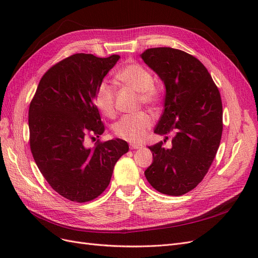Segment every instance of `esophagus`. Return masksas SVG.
<instances>
[{
    "mask_svg": "<svg viewBox=\"0 0 258 258\" xmlns=\"http://www.w3.org/2000/svg\"><path fill=\"white\" fill-rule=\"evenodd\" d=\"M142 144H139V143H131L130 144V148L131 150H139V148H142Z\"/></svg>",
    "mask_w": 258,
    "mask_h": 258,
    "instance_id": "esophagus-1",
    "label": "esophagus"
}]
</instances>
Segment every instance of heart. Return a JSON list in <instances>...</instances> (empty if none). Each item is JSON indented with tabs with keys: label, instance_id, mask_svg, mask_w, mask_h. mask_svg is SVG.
<instances>
[{
	"label": "heart",
	"instance_id": "b5f03b06",
	"mask_svg": "<svg viewBox=\"0 0 258 258\" xmlns=\"http://www.w3.org/2000/svg\"><path fill=\"white\" fill-rule=\"evenodd\" d=\"M117 80L124 86L139 92L141 102L147 106L159 103L160 89L153 83V76L143 66L131 62L124 66L116 75ZM95 103L98 110L104 116L115 115V90L107 82L101 83L96 91ZM152 117L144 113L126 115L114 126V134L129 142H140L152 127Z\"/></svg>",
	"mask_w": 258,
	"mask_h": 258
}]
</instances>
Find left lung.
I'll return each mask as SVG.
<instances>
[{"label":"left lung","mask_w":258,"mask_h":258,"mask_svg":"<svg viewBox=\"0 0 258 258\" xmlns=\"http://www.w3.org/2000/svg\"><path fill=\"white\" fill-rule=\"evenodd\" d=\"M141 58L165 84V108L155 134L163 141L150 146L152 165L145 177L156 190L181 196L192 190L212 165L223 132L220 91L207 68L191 54L170 47L150 48ZM173 135L171 147L162 146Z\"/></svg>","instance_id":"1"}]
</instances>
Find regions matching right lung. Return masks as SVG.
<instances>
[{"instance_id":"right-lung-1","label":"right lung","mask_w":258,"mask_h":258,"mask_svg":"<svg viewBox=\"0 0 258 258\" xmlns=\"http://www.w3.org/2000/svg\"><path fill=\"white\" fill-rule=\"evenodd\" d=\"M120 57L75 53L52 66L38 83L29 107L30 147L37 168L62 197L87 202L110 184L128 143L120 139L86 147L104 132L96 91Z\"/></svg>"}]
</instances>
